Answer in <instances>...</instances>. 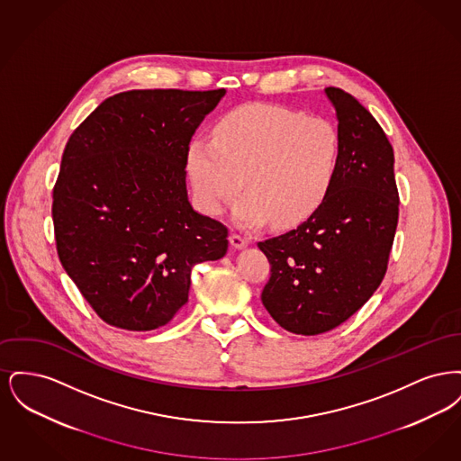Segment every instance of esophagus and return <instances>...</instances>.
Instances as JSON below:
<instances>
[{"label": "esophagus", "mask_w": 461, "mask_h": 461, "mask_svg": "<svg viewBox=\"0 0 461 461\" xmlns=\"http://www.w3.org/2000/svg\"><path fill=\"white\" fill-rule=\"evenodd\" d=\"M230 243H231L233 249H243V247H247L249 239H247V237H241L239 233H231V235H230Z\"/></svg>", "instance_id": "esophagus-1"}]
</instances>
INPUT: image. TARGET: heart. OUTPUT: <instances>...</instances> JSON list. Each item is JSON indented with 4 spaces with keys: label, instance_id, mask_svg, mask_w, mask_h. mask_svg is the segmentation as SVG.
<instances>
[{
    "label": "heart",
    "instance_id": "1",
    "mask_svg": "<svg viewBox=\"0 0 461 461\" xmlns=\"http://www.w3.org/2000/svg\"><path fill=\"white\" fill-rule=\"evenodd\" d=\"M342 140L333 122L301 110L247 104L226 112L212 138L197 136L186 169L202 212L218 216L231 198L243 228L267 220L292 228L325 203L340 169Z\"/></svg>",
    "mask_w": 461,
    "mask_h": 461
}]
</instances>
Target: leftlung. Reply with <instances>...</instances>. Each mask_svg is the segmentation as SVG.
<instances>
[{
    "instance_id": "left-lung-1",
    "label": "left lung",
    "mask_w": 461,
    "mask_h": 461,
    "mask_svg": "<svg viewBox=\"0 0 461 461\" xmlns=\"http://www.w3.org/2000/svg\"><path fill=\"white\" fill-rule=\"evenodd\" d=\"M325 93L342 140L333 188L295 230L258 243L271 264L264 307L297 335L339 327L372 297L385 276L399 216L394 150L385 132L344 89Z\"/></svg>"
}]
</instances>
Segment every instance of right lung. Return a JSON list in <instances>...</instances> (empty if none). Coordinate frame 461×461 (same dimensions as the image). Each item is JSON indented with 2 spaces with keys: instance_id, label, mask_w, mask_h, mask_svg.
Segmentation results:
<instances>
[{
  "instance_id": "right-lung-1",
  "label": "right lung",
  "mask_w": 461,
  "mask_h": 461,
  "mask_svg": "<svg viewBox=\"0 0 461 461\" xmlns=\"http://www.w3.org/2000/svg\"><path fill=\"white\" fill-rule=\"evenodd\" d=\"M224 89H131L70 134L53 188L60 263L112 327H164L188 301L192 269L228 250V230L194 211L186 150Z\"/></svg>"
}]
</instances>
